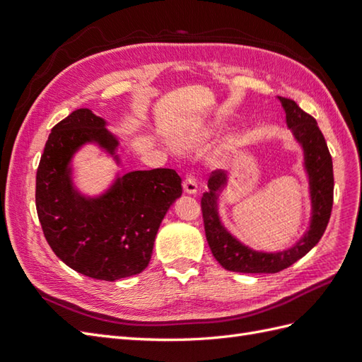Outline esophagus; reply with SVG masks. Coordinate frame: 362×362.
<instances>
[{
	"instance_id": "esophagus-1",
	"label": "esophagus",
	"mask_w": 362,
	"mask_h": 362,
	"mask_svg": "<svg viewBox=\"0 0 362 362\" xmlns=\"http://www.w3.org/2000/svg\"><path fill=\"white\" fill-rule=\"evenodd\" d=\"M182 189L187 194H196V192H198V182H196L193 177H187L182 182Z\"/></svg>"
}]
</instances>
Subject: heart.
Segmentation results:
<instances>
[{"mask_svg":"<svg viewBox=\"0 0 362 362\" xmlns=\"http://www.w3.org/2000/svg\"><path fill=\"white\" fill-rule=\"evenodd\" d=\"M211 137V129L208 127H198L194 129L187 131V133H184L181 136L177 137L175 140V146L178 149H194V148H199L202 146L205 141ZM240 144V137L237 134L229 137L225 144L216 151V160H222L223 157H226L228 154H231V152L238 146Z\"/></svg>","mask_w":362,"mask_h":362,"instance_id":"1","label":"heart"}]
</instances>
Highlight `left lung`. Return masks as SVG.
<instances>
[{
	"instance_id": "left-lung-1",
	"label": "left lung",
	"mask_w": 362,
	"mask_h": 362,
	"mask_svg": "<svg viewBox=\"0 0 362 362\" xmlns=\"http://www.w3.org/2000/svg\"><path fill=\"white\" fill-rule=\"evenodd\" d=\"M278 100L286 112L287 127L303 152V169L308 177L311 199L310 228L299 242L284 250L264 252L243 245L223 226L218 216V198L226 189L229 173L214 170L208 180V192L202 196L201 206L208 246L218 264L226 270L276 273L287 269L319 243L329 222L334 202V170L326 140L313 116L287 98L278 96Z\"/></svg>"
}]
</instances>
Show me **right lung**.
Masks as SVG:
<instances>
[{
	"label": "right lung",
	"instance_id": "right-lung-1",
	"mask_svg": "<svg viewBox=\"0 0 362 362\" xmlns=\"http://www.w3.org/2000/svg\"><path fill=\"white\" fill-rule=\"evenodd\" d=\"M95 145L122 164L119 139L107 120L78 108L51 129L36 175V208L43 234L64 264L84 276L117 281L144 272L161 221L182 194L173 169L117 172L96 196L74 182V157Z\"/></svg>",
	"mask_w": 362,
	"mask_h": 362
}]
</instances>
